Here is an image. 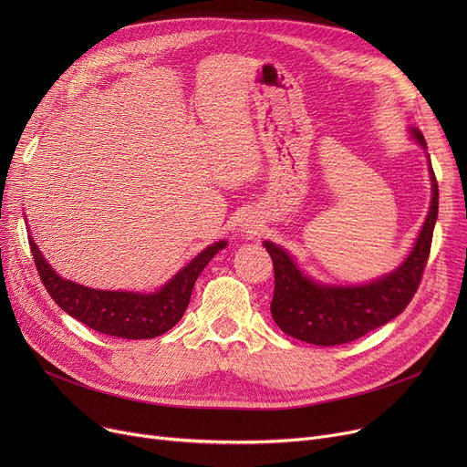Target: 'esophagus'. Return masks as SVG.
Masks as SVG:
<instances>
[{
  "label": "esophagus",
  "instance_id": "1",
  "mask_svg": "<svg viewBox=\"0 0 467 467\" xmlns=\"http://www.w3.org/2000/svg\"><path fill=\"white\" fill-rule=\"evenodd\" d=\"M259 221H255V219H252V217H248V219H244L242 223H240V234L242 236H246V238H252V236H255L257 234V231H259Z\"/></svg>",
  "mask_w": 467,
  "mask_h": 467
}]
</instances>
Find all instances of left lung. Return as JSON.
<instances>
[{
	"label": "left lung",
	"mask_w": 467,
	"mask_h": 467,
	"mask_svg": "<svg viewBox=\"0 0 467 467\" xmlns=\"http://www.w3.org/2000/svg\"><path fill=\"white\" fill-rule=\"evenodd\" d=\"M409 134L426 151L422 132L412 127ZM426 157L431 182L430 212L409 255L391 273L356 285L324 284L305 275L278 244L263 242L275 265L271 314L285 335L317 347L345 345L394 320L407 308L428 263L439 210V189L430 155Z\"/></svg>",
	"instance_id": "8db88e82"
}]
</instances>
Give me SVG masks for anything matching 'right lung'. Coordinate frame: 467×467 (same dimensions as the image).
<instances>
[{"label": "right lung", "mask_w": 467, "mask_h": 467, "mask_svg": "<svg viewBox=\"0 0 467 467\" xmlns=\"http://www.w3.org/2000/svg\"><path fill=\"white\" fill-rule=\"evenodd\" d=\"M28 240L39 278L53 301L87 327L120 338H153L174 327L187 310L196 278L219 250L227 248V240L210 244L162 287L140 293L94 289L66 280L47 263L32 234Z\"/></svg>", "instance_id": "1"}]
</instances>
